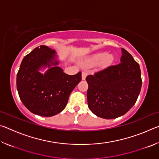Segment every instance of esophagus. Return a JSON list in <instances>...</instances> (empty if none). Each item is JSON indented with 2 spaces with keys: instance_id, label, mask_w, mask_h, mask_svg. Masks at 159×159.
Here are the masks:
<instances>
[{
  "instance_id": "obj_1",
  "label": "esophagus",
  "mask_w": 159,
  "mask_h": 159,
  "mask_svg": "<svg viewBox=\"0 0 159 159\" xmlns=\"http://www.w3.org/2000/svg\"><path fill=\"white\" fill-rule=\"evenodd\" d=\"M88 76V73L86 71L82 72V80H85L86 76Z\"/></svg>"
}]
</instances>
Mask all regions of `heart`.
<instances>
[{"mask_svg": "<svg viewBox=\"0 0 159 159\" xmlns=\"http://www.w3.org/2000/svg\"><path fill=\"white\" fill-rule=\"evenodd\" d=\"M113 60H114V57L112 55L103 52L96 53L95 55L90 56L86 59L84 64L88 66H93L101 62L103 66H107L111 64Z\"/></svg>", "mask_w": 159, "mask_h": 159, "instance_id": "heart-1", "label": "heart"}]
</instances>
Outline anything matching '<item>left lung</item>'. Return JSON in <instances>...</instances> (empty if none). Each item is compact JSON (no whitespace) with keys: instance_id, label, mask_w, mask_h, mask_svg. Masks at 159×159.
Segmentation results:
<instances>
[{"instance_id":"left-lung-1","label":"left lung","mask_w":159,"mask_h":159,"mask_svg":"<svg viewBox=\"0 0 159 159\" xmlns=\"http://www.w3.org/2000/svg\"><path fill=\"white\" fill-rule=\"evenodd\" d=\"M120 63L86 77L88 105L98 116L112 119L126 114L138 99L142 87L139 64L121 48Z\"/></svg>"}]
</instances>
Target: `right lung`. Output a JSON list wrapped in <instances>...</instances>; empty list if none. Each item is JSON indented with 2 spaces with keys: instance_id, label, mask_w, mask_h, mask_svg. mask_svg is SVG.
<instances>
[{
  "instance_id": "obj_1",
  "label": "right lung",
  "mask_w": 159,
  "mask_h": 159,
  "mask_svg": "<svg viewBox=\"0 0 159 159\" xmlns=\"http://www.w3.org/2000/svg\"><path fill=\"white\" fill-rule=\"evenodd\" d=\"M55 50L45 45L37 47L26 55L17 74V88L21 101L29 111L50 117L65 108L69 97L81 80V72L65 74L57 65ZM48 68L44 74L39 71Z\"/></svg>"
}]
</instances>
